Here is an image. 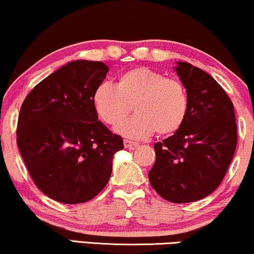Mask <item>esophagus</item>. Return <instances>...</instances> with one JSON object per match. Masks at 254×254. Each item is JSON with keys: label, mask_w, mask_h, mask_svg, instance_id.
<instances>
[{"label": "esophagus", "mask_w": 254, "mask_h": 254, "mask_svg": "<svg viewBox=\"0 0 254 254\" xmlns=\"http://www.w3.org/2000/svg\"><path fill=\"white\" fill-rule=\"evenodd\" d=\"M137 146H138V142H135V141H131V140H127V139H126V140H124V147H126V148L132 149V148L137 147Z\"/></svg>", "instance_id": "1"}]
</instances>
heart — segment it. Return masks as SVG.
<instances>
[{
  "mask_svg": "<svg viewBox=\"0 0 254 254\" xmlns=\"http://www.w3.org/2000/svg\"><path fill=\"white\" fill-rule=\"evenodd\" d=\"M93 106L108 126H116L133 105L135 115L116 127L128 139H145L154 133L180 130L189 110V98L180 80L166 78L149 67H134L120 74L115 85L102 83L93 92Z\"/></svg>",
  "mask_w": 254,
  "mask_h": 254,
  "instance_id": "1",
  "label": "heart"
}]
</instances>
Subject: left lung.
<instances>
[{"label":"left lung","mask_w":254,"mask_h":254,"mask_svg":"<svg viewBox=\"0 0 254 254\" xmlns=\"http://www.w3.org/2000/svg\"><path fill=\"white\" fill-rule=\"evenodd\" d=\"M175 70L189 98L185 122L154 144L152 188L170 202L185 203L212 193L226 176L237 145L234 105L220 84L187 62Z\"/></svg>","instance_id":"left-lung-1"}]
</instances>
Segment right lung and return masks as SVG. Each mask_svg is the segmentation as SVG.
Listing matches in <instances>:
<instances>
[{
    "label": "right lung",
    "mask_w": 254,
    "mask_h": 254,
    "mask_svg": "<svg viewBox=\"0 0 254 254\" xmlns=\"http://www.w3.org/2000/svg\"><path fill=\"white\" fill-rule=\"evenodd\" d=\"M108 66L73 61L40 81L21 105L17 145L34 184L59 202H86L108 183L123 139L100 122L93 92Z\"/></svg>",
    "instance_id": "obj_1"
}]
</instances>
